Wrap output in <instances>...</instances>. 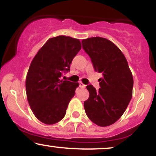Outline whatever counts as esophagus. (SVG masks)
Masks as SVG:
<instances>
[{
    "label": "esophagus",
    "mask_w": 156,
    "mask_h": 156,
    "mask_svg": "<svg viewBox=\"0 0 156 156\" xmlns=\"http://www.w3.org/2000/svg\"><path fill=\"white\" fill-rule=\"evenodd\" d=\"M79 87H80V88H85L86 87V85H84V84L83 83H81V82H79Z\"/></svg>",
    "instance_id": "obj_1"
}]
</instances>
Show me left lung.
Masks as SVG:
<instances>
[{"label": "left lung", "mask_w": 156, "mask_h": 156, "mask_svg": "<svg viewBox=\"0 0 156 156\" xmlns=\"http://www.w3.org/2000/svg\"><path fill=\"white\" fill-rule=\"evenodd\" d=\"M94 70L101 73L98 90L89 84L84 108L87 117L101 127L116 122L126 110L132 98L133 79L125 55L112 42L103 37L82 40Z\"/></svg>", "instance_id": "1"}]
</instances>
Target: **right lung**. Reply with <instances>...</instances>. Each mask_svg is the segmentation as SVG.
Wrapping results in <instances>:
<instances>
[{"instance_id":"1","label":"right lung","mask_w":156,"mask_h":156,"mask_svg":"<svg viewBox=\"0 0 156 156\" xmlns=\"http://www.w3.org/2000/svg\"><path fill=\"white\" fill-rule=\"evenodd\" d=\"M81 48L78 39L66 36L49 39L32 60L26 77L27 99L36 117L53 125L63 119L78 83L62 80Z\"/></svg>"}]
</instances>
